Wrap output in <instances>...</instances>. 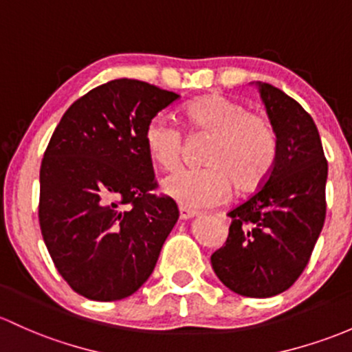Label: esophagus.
I'll list each match as a JSON object with an SVG mask.
<instances>
[{"mask_svg": "<svg viewBox=\"0 0 352 352\" xmlns=\"http://www.w3.org/2000/svg\"><path fill=\"white\" fill-rule=\"evenodd\" d=\"M196 214H198V211L190 210V208L179 206V218H181V220H190V218L196 217Z\"/></svg>", "mask_w": 352, "mask_h": 352, "instance_id": "1", "label": "esophagus"}]
</instances>
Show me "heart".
Listing matches in <instances>:
<instances>
[{
  "instance_id": "b5f03b06",
  "label": "heart",
  "mask_w": 352,
  "mask_h": 352,
  "mask_svg": "<svg viewBox=\"0 0 352 352\" xmlns=\"http://www.w3.org/2000/svg\"><path fill=\"white\" fill-rule=\"evenodd\" d=\"M183 119L191 132L210 135L203 156L206 168L179 171L162 183L166 195L184 208L220 205L228 198L233 183L238 190H252L274 169L277 160L274 127L263 116L247 112L240 102L210 94L184 105ZM144 144L162 171L179 168L183 135L166 117L156 116L147 122Z\"/></svg>"
}]
</instances>
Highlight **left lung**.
<instances>
[{
	"label": "left lung",
	"mask_w": 352,
	"mask_h": 352,
	"mask_svg": "<svg viewBox=\"0 0 352 352\" xmlns=\"http://www.w3.org/2000/svg\"><path fill=\"white\" fill-rule=\"evenodd\" d=\"M277 135V160L263 184L233 208L228 238L211 267L235 294L265 298L300 277L326 220L327 161L312 117L280 89L258 82Z\"/></svg>",
	"instance_id": "left-lung-1"
}]
</instances>
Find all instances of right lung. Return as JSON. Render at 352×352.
I'll return each mask as SVG.
<instances>
[{"label":"right lung","mask_w":352,"mask_h":352,"mask_svg":"<svg viewBox=\"0 0 352 352\" xmlns=\"http://www.w3.org/2000/svg\"><path fill=\"white\" fill-rule=\"evenodd\" d=\"M179 99L147 82L117 78L67 109L40 168L38 220L56 270L90 300L132 296L156 267L179 218L154 195L144 129Z\"/></svg>","instance_id":"1"}]
</instances>
